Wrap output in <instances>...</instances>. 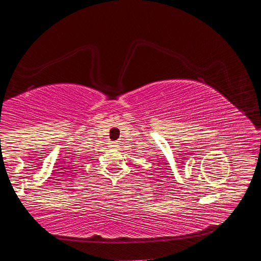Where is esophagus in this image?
<instances>
[{"label": "esophagus", "mask_w": 261, "mask_h": 261, "mask_svg": "<svg viewBox=\"0 0 261 261\" xmlns=\"http://www.w3.org/2000/svg\"><path fill=\"white\" fill-rule=\"evenodd\" d=\"M118 143V141H114V144H117Z\"/></svg>", "instance_id": "1"}]
</instances>
